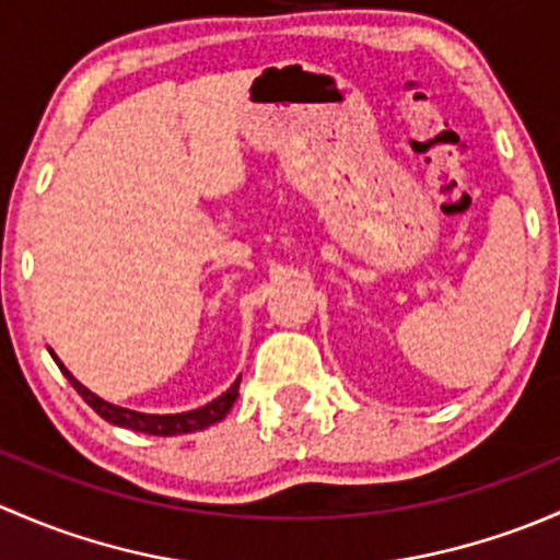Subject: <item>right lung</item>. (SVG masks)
Listing matches in <instances>:
<instances>
[{"instance_id": "right-lung-1", "label": "right lung", "mask_w": 560, "mask_h": 560, "mask_svg": "<svg viewBox=\"0 0 560 560\" xmlns=\"http://www.w3.org/2000/svg\"><path fill=\"white\" fill-rule=\"evenodd\" d=\"M54 361L59 364L61 372L67 374V380L72 383V388L78 390L80 396L85 399V405L94 407V412L100 415V418H105L107 423L113 425H124V429H131V431H142V434H153V436H175V434H191V431H201L207 429V425L218 423V420H223L229 415V409L234 407V401H237L240 396V380L232 385V388L226 390V394H221L218 399H212L210 405L199 407V409H191V412H180V415H145V412H135V409H126V407H115L109 405V401L100 399L96 394H91L85 385H80L78 380L72 377V374L67 372L65 364H61L59 359L54 355Z\"/></svg>"}]
</instances>
